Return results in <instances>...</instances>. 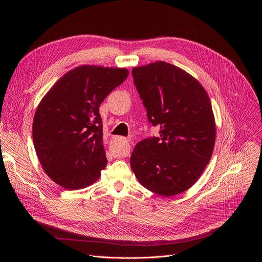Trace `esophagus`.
Wrapping results in <instances>:
<instances>
[{"instance_id": "obj_1", "label": "esophagus", "mask_w": 262, "mask_h": 262, "mask_svg": "<svg viewBox=\"0 0 262 262\" xmlns=\"http://www.w3.org/2000/svg\"><path fill=\"white\" fill-rule=\"evenodd\" d=\"M121 141L122 142H124V144H125V149L124 150L122 151V154H121V156L123 157V158H125V157H127L128 156V154H129V151H130V146H129V140L128 139H126V138H121Z\"/></svg>"}]
</instances>
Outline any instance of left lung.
I'll return each instance as SVG.
<instances>
[{
	"mask_svg": "<svg viewBox=\"0 0 262 262\" xmlns=\"http://www.w3.org/2000/svg\"><path fill=\"white\" fill-rule=\"evenodd\" d=\"M134 83L160 136L140 141L130 157L139 182L171 197L189 190L209 163L215 122L209 97L190 73L164 61L135 67Z\"/></svg>",
	"mask_w": 262,
	"mask_h": 262,
	"instance_id": "obj_1",
	"label": "left lung"
}]
</instances>
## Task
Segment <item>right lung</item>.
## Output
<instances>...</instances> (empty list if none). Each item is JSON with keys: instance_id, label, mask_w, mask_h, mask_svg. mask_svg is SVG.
Returning a JSON list of instances; mask_svg holds the SVG:
<instances>
[{"instance_id": "1", "label": "right lung", "mask_w": 262, "mask_h": 262, "mask_svg": "<svg viewBox=\"0 0 262 262\" xmlns=\"http://www.w3.org/2000/svg\"><path fill=\"white\" fill-rule=\"evenodd\" d=\"M127 76L126 68L76 67L37 106L32 127L36 155L47 175L62 188L84 189L105 168L99 104Z\"/></svg>"}]
</instances>
